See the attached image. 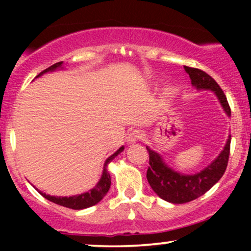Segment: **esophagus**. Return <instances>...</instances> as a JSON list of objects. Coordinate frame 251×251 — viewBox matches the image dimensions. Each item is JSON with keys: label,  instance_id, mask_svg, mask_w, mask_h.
<instances>
[{"label": "esophagus", "instance_id": "34e87169", "mask_svg": "<svg viewBox=\"0 0 251 251\" xmlns=\"http://www.w3.org/2000/svg\"><path fill=\"white\" fill-rule=\"evenodd\" d=\"M143 131H140V129H133V131L129 132L127 135V143L132 144L135 142H139L140 139H143Z\"/></svg>", "mask_w": 251, "mask_h": 251}]
</instances>
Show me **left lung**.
Wrapping results in <instances>:
<instances>
[{
	"label": "left lung",
	"mask_w": 251,
	"mask_h": 251,
	"mask_svg": "<svg viewBox=\"0 0 251 251\" xmlns=\"http://www.w3.org/2000/svg\"><path fill=\"white\" fill-rule=\"evenodd\" d=\"M184 70L189 74L191 83L196 88L210 89L214 92L226 113L229 117L231 116V109L227 103L226 94L222 91L220 85L209 74L198 68L188 67V66H184ZM230 142H231V135H229L223 151L214 162L206 166L203 171L195 175H183L174 171L166 166L162 157L157 152L146 148L150 155V166L146 174L150 186L162 200L174 204L188 203L201 197V195L209 191L226 172L229 162Z\"/></svg>",
	"instance_id": "8db88e82"
}]
</instances>
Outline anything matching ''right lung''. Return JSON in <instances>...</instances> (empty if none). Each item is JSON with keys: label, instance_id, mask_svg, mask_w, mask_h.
I'll return each instance as SVG.
<instances>
[{"label": "right lung", "instance_id": "add662e5", "mask_svg": "<svg viewBox=\"0 0 251 251\" xmlns=\"http://www.w3.org/2000/svg\"><path fill=\"white\" fill-rule=\"evenodd\" d=\"M61 66H62V61L54 63V65H51L50 67H48L47 70L42 71L37 76L42 75V74L46 73V72L55 71L57 68L61 67ZM123 150H124V146H122V148L118 150L116 153H113L111 157L107 158V160L105 162V165H103L102 176L101 178H100L99 183L97 184L96 188L89 190L88 192H85V194L77 195V196H72V197H54V196L43 194L41 191L39 192L46 198V200L53 201V203L55 204H59V205L65 206V208H70L73 210H81V209L89 208V206L96 205L97 203H99V201L105 197V195L108 192L109 186H111V176H109L107 171V164L109 162H112V160H113L114 158L120 153V152H123Z\"/></svg>", "mask_w": 251, "mask_h": 251}]
</instances>
